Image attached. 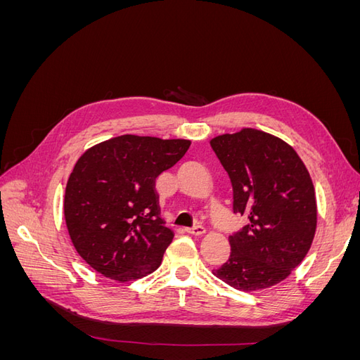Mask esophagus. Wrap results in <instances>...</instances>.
Masks as SVG:
<instances>
[{"label":"esophagus","instance_id":"obj_1","mask_svg":"<svg viewBox=\"0 0 360 360\" xmlns=\"http://www.w3.org/2000/svg\"><path fill=\"white\" fill-rule=\"evenodd\" d=\"M186 233H189L192 236H202V234H205V228L201 225H197L193 228H186Z\"/></svg>","mask_w":360,"mask_h":360}]
</instances>
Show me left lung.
<instances>
[{
    "mask_svg": "<svg viewBox=\"0 0 360 360\" xmlns=\"http://www.w3.org/2000/svg\"><path fill=\"white\" fill-rule=\"evenodd\" d=\"M210 146L233 184L234 213L248 216L230 236V258L212 274L240 291H261L291 275L311 249L317 200L309 171L290 144L243 127Z\"/></svg>",
    "mask_w": 360,
    "mask_h": 360,
    "instance_id": "obj_1",
    "label": "left lung"
}]
</instances>
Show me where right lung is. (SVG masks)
<instances>
[{
	"label": "right lung",
	"instance_id": "obj_1",
	"mask_svg": "<svg viewBox=\"0 0 360 360\" xmlns=\"http://www.w3.org/2000/svg\"><path fill=\"white\" fill-rule=\"evenodd\" d=\"M189 147V139L120 135L84 151L66 184L64 219L86 264L122 284L160 266L174 234L159 216L155 180Z\"/></svg>",
	"mask_w": 360,
	"mask_h": 360
}]
</instances>
